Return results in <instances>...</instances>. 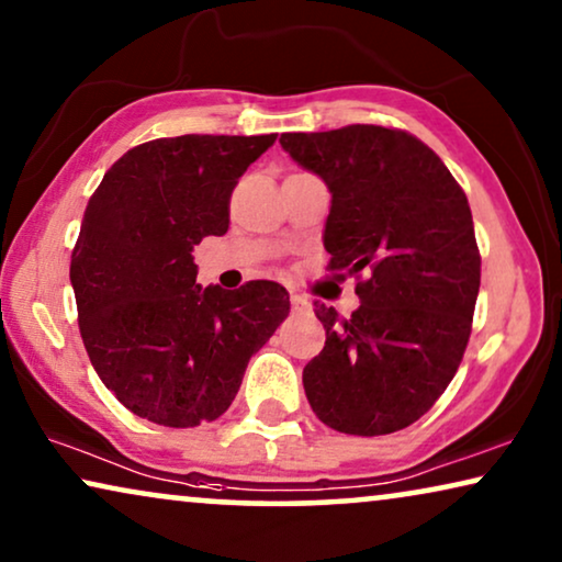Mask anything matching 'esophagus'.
<instances>
[{
    "instance_id": "esophagus-1",
    "label": "esophagus",
    "mask_w": 562,
    "mask_h": 562,
    "mask_svg": "<svg viewBox=\"0 0 562 562\" xmlns=\"http://www.w3.org/2000/svg\"><path fill=\"white\" fill-rule=\"evenodd\" d=\"M291 306H294L296 312H304V310H310V299L302 296V294H291Z\"/></svg>"
}]
</instances>
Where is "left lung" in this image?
Masks as SVG:
<instances>
[{"label":"left lung","instance_id":"1","mask_svg":"<svg viewBox=\"0 0 562 562\" xmlns=\"http://www.w3.org/2000/svg\"><path fill=\"white\" fill-rule=\"evenodd\" d=\"M281 148L327 183L329 268L358 279L348 319L314 302L327 340L302 375L312 412L345 435L409 427L448 389L471 337L481 252L463 189L404 130L286 133Z\"/></svg>","mask_w":562,"mask_h":562}]
</instances>
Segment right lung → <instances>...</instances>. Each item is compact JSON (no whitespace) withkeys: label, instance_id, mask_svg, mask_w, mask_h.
Here are the masks:
<instances>
[{"label":"right lung","instance_id":"right-lung-1","mask_svg":"<svg viewBox=\"0 0 562 562\" xmlns=\"http://www.w3.org/2000/svg\"><path fill=\"white\" fill-rule=\"evenodd\" d=\"M273 143V133L158 137L127 150L89 199L71 256L81 340L137 417L214 422L286 319L281 283L202 289L191 256L202 237L227 233L237 179Z\"/></svg>","mask_w":562,"mask_h":562}]
</instances>
